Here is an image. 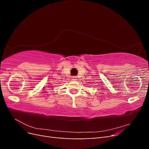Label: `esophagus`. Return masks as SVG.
<instances>
[{
	"mask_svg": "<svg viewBox=\"0 0 149 149\" xmlns=\"http://www.w3.org/2000/svg\"><path fill=\"white\" fill-rule=\"evenodd\" d=\"M76 79H76V77H75V76H73V77H72V80L75 81Z\"/></svg>",
	"mask_w": 149,
	"mask_h": 149,
	"instance_id": "esophagus-1",
	"label": "esophagus"
}]
</instances>
